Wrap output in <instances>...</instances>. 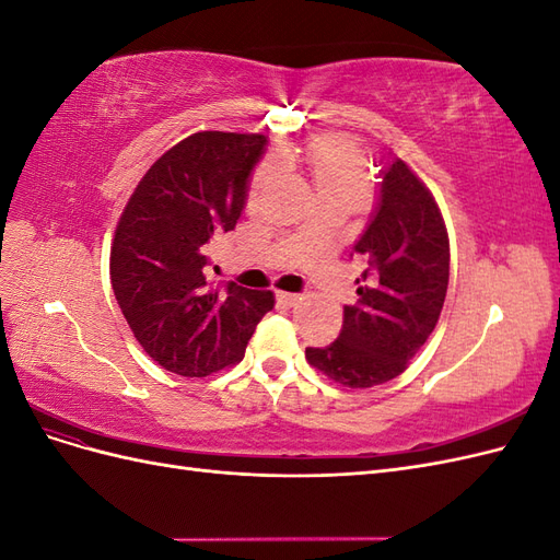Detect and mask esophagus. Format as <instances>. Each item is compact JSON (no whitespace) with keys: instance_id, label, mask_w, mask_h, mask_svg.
Masks as SVG:
<instances>
[{"instance_id":"esophagus-1","label":"esophagus","mask_w":560,"mask_h":560,"mask_svg":"<svg viewBox=\"0 0 560 560\" xmlns=\"http://www.w3.org/2000/svg\"><path fill=\"white\" fill-rule=\"evenodd\" d=\"M282 303H287V306H296V303L301 301V296L299 294H292V292H278L276 294Z\"/></svg>"}]
</instances>
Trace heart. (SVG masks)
<instances>
[{"instance_id": "obj_1", "label": "heart", "mask_w": 560, "mask_h": 560, "mask_svg": "<svg viewBox=\"0 0 560 560\" xmlns=\"http://www.w3.org/2000/svg\"><path fill=\"white\" fill-rule=\"evenodd\" d=\"M308 171L319 198L358 202L369 189V171L362 149L346 138H325L308 151ZM273 177V165H264L254 177L252 194L257 196Z\"/></svg>"}]
</instances>
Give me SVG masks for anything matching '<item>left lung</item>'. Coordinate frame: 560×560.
Masks as SVG:
<instances>
[{
  "label": "left lung",
  "mask_w": 560,
  "mask_h": 560,
  "mask_svg": "<svg viewBox=\"0 0 560 560\" xmlns=\"http://www.w3.org/2000/svg\"><path fill=\"white\" fill-rule=\"evenodd\" d=\"M378 177L376 208L352 245L366 264L360 299L343 308L331 346L306 348L315 369L348 387L399 376L434 331L448 290V235L430 189L399 159Z\"/></svg>",
  "instance_id": "8db88e82"
}]
</instances>
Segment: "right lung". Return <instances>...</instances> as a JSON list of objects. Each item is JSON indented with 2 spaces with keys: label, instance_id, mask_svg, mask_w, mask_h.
<instances>
[{
  "label": "right lung",
  "instance_id": "right-lung-1",
  "mask_svg": "<svg viewBox=\"0 0 560 560\" xmlns=\"http://www.w3.org/2000/svg\"><path fill=\"white\" fill-rule=\"evenodd\" d=\"M264 135L206 130L149 167L118 219L109 276L128 327L163 369L200 378L243 360L273 292L208 290L210 245L245 210Z\"/></svg>",
  "mask_w": 560,
  "mask_h": 560
}]
</instances>
